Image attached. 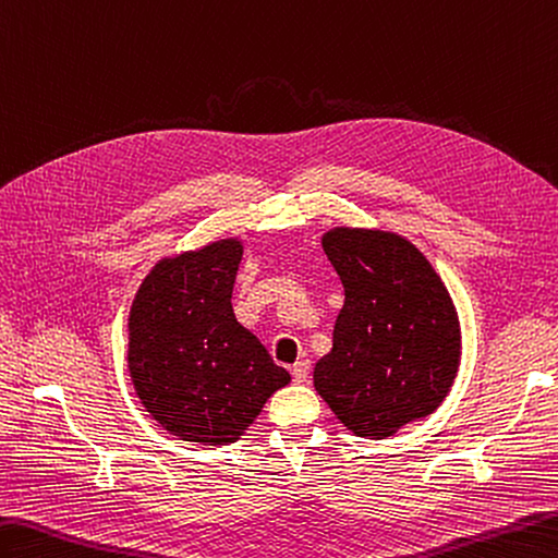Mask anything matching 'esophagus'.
I'll use <instances>...</instances> for the list:
<instances>
[{
  "label": "esophagus",
  "mask_w": 558,
  "mask_h": 558,
  "mask_svg": "<svg viewBox=\"0 0 558 558\" xmlns=\"http://www.w3.org/2000/svg\"><path fill=\"white\" fill-rule=\"evenodd\" d=\"M292 379L294 381H307V377H310V360H298V363L292 365Z\"/></svg>",
  "instance_id": "34e87169"
}]
</instances>
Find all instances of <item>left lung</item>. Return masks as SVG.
I'll use <instances>...</instances> for the list:
<instances>
[{"mask_svg": "<svg viewBox=\"0 0 558 558\" xmlns=\"http://www.w3.org/2000/svg\"><path fill=\"white\" fill-rule=\"evenodd\" d=\"M345 302L314 389L348 430L381 440L440 407L454 385L462 329L430 260L385 229L333 227L322 236Z\"/></svg>", "mask_w": 558, "mask_h": 558, "instance_id": "left-lung-1", "label": "left lung"}]
</instances>
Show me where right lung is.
Returning <instances> with one entry per match:
<instances>
[{"label":"right lung","mask_w":558,"mask_h":558,"mask_svg":"<svg viewBox=\"0 0 558 558\" xmlns=\"http://www.w3.org/2000/svg\"><path fill=\"white\" fill-rule=\"evenodd\" d=\"M244 242L217 239L163 256L128 316V369L142 407L195 445H232L290 381L264 343L236 322L232 290Z\"/></svg>","instance_id":"right-lung-1"}]
</instances>
